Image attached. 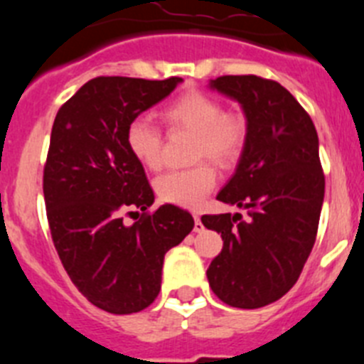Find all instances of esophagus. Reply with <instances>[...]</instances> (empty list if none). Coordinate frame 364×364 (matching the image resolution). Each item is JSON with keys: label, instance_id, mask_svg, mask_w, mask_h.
Returning a JSON list of instances; mask_svg holds the SVG:
<instances>
[{"label": "esophagus", "instance_id": "esophagus-1", "mask_svg": "<svg viewBox=\"0 0 364 364\" xmlns=\"http://www.w3.org/2000/svg\"><path fill=\"white\" fill-rule=\"evenodd\" d=\"M202 231H204V224H202L200 217L195 215V233H202Z\"/></svg>", "mask_w": 364, "mask_h": 364}]
</instances>
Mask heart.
Returning <instances> with one entry per match:
<instances>
[{
  "label": "heart",
  "instance_id": "1",
  "mask_svg": "<svg viewBox=\"0 0 364 364\" xmlns=\"http://www.w3.org/2000/svg\"><path fill=\"white\" fill-rule=\"evenodd\" d=\"M169 131H186L195 136L191 160L210 159L220 169H231L242 156L247 144V122L237 112H224L218 98L202 91H188L173 98L160 111ZM131 154L147 169L162 166V134L147 118H134L125 131ZM217 184L210 162L169 171L159 176L154 189L160 200L182 208H198Z\"/></svg>",
  "mask_w": 364,
  "mask_h": 364
}]
</instances>
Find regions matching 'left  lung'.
<instances>
[{
	"label": "left lung",
	"instance_id": "obj_1",
	"mask_svg": "<svg viewBox=\"0 0 364 364\" xmlns=\"http://www.w3.org/2000/svg\"><path fill=\"white\" fill-rule=\"evenodd\" d=\"M210 87L237 100L246 117V149L217 198L247 210V218L202 217L224 240L208 281L222 302L253 310L290 291L315 244L324 200L319 138L281 83L247 74L220 76Z\"/></svg>",
	"mask_w": 364,
	"mask_h": 364
}]
</instances>
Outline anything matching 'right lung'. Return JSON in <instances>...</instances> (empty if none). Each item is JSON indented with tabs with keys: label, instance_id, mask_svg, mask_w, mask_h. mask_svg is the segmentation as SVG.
<instances>
[{
	"label": "right lung",
	"instance_id": "right-lung-1",
	"mask_svg": "<svg viewBox=\"0 0 364 364\" xmlns=\"http://www.w3.org/2000/svg\"><path fill=\"white\" fill-rule=\"evenodd\" d=\"M180 82L98 76L54 118L43 169L53 242L74 286L109 314L149 306L162 284L164 255L195 226L178 205L147 211L154 193L125 142L127 125ZM134 209L141 220L127 227L123 215Z\"/></svg>",
	"mask_w": 364,
	"mask_h": 364
}]
</instances>
